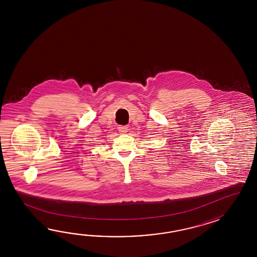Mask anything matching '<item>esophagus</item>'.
<instances>
[{
	"label": "esophagus",
	"instance_id": "esophagus-1",
	"mask_svg": "<svg viewBox=\"0 0 257 257\" xmlns=\"http://www.w3.org/2000/svg\"><path fill=\"white\" fill-rule=\"evenodd\" d=\"M118 131L122 133V134H124V133H126L127 132V126H118Z\"/></svg>",
	"mask_w": 257,
	"mask_h": 257
}]
</instances>
